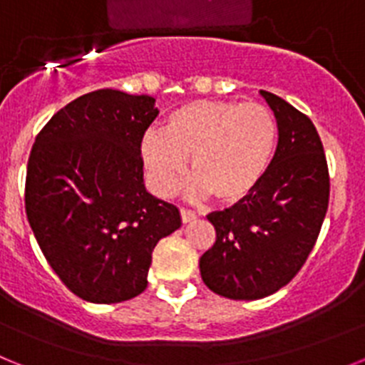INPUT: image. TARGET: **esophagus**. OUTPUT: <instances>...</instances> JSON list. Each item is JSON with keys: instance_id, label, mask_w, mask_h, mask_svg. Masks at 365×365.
<instances>
[{"instance_id": "34e87169", "label": "esophagus", "mask_w": 365, "mask_h": 365, "mask_svg": "<svg viewBox=\"0 0 365 365\" xmlns=\"http://www.w3.org/2000/svg\"><path fill=\"white\" fill-rule=\"evenodd\" d=\"M195 217H197V215H195V212L188 210V208H180V219H182V222H190V221H193Z\"/></svg>"}]
</instances>
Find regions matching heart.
<instances>
[{
  "label": "heart",
  "mask_w": 365,
  "mask_h": 365,
  "mask_svg": "<svg viewBox=\"0 0 365 365\" xmlns=\"http://www.w3.org/2000/svg\"><path fill=\"white\" fill-rule=\"evenodd\" d=\"M278 146V122L259 102L195 100L173 109L164 131L150 130L140 157L151 188L170 197L192 170V197L214 195L222 205L243 201L257 188Z\"/></svg>",
  "instance_id": "obj_1"
}]
</instances>
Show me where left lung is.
I'll return each instance as SVG.
<instances>
[{"mask_svg":"<svg viewBox=\"0 0 365 365\" xmlns=\"http://www.w3.org/2000/svg\"><path fill=\"white\" fill-rule=\"evenodd\" d=\"M278 122V146L257 188L230 208L208 214L215 243L199 259L215 294L259 299L294 278L314 247L329 205V170L307 115L261 91Z\"/></svg>","mask_w":365,"mask_h":365,"instance_id":"8db88e82","label":"left lung"}]
</instances>
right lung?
<instances>
[{
	"mask_svg": "<svg viewBox=\"0 0 365 365\" xmlns=\"http://www.w3.org/2000/svg\"><path fill=\"white\" fill-rule=\"evenodd\" d=\"M157 115L153 96L98 89L60 109L31 150L29 225L58 278L86 302L140 294L155 245L180 227L177 206L144 186L140 140Z\"/></svg>",
	"mask_w": 365,
	"mask_h": 365,
	"instance_id": "obj_1",
	"label": "right lung"
}]
</instances>
